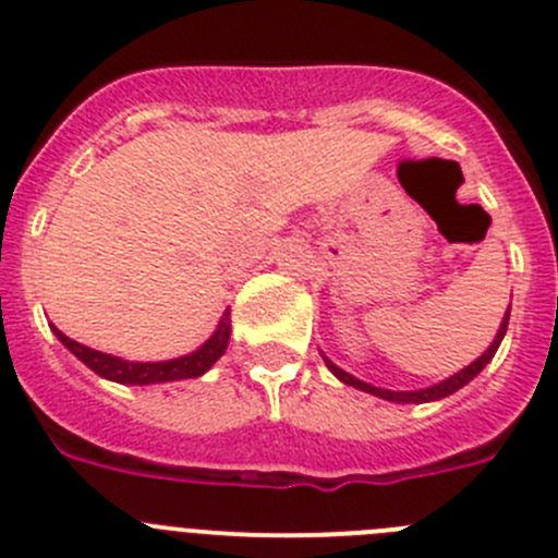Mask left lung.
I'll use <instances>...</instances> for the list:
<instances>
[{
    "label": "left lung",
    "instance_id": "8db88e82",
    "mask_svg": "<svg viewBox=\"0 0 558 558\" xmlns=\"http://www.w3.org/2000/svg\"><path fill=\"white\" fill-rule=\"evenodd\" d=\"M509 311H511V305H509ZM509 311H506L504 323H500L498 336H495V341H492L489 348L484 350V355H478V359H475L473 364H470V366H464V369H461V373L450 375L448 380H441V384L428 386V389H416V391H391V389H378V386L364 384V380H359V378H355V375L344 373V369H341V366H336L333 361L325 359V355H323V359H325V364H328L330 373H333L336 378L341 380V384L355 386V389H361V391H369V395H375V398L391 400V403H430V400H441V398H448V395H453V391H459L461 386L470 384V380H473L475 375H478L481 369H484V366L489 364L492 355L498 353L500 341H504V336H506V328H509Z\"/></svg>",
    "mask_w": 558,
    "mask_h": 558
}]
</instances>
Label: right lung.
<instances>
[{"mask_svg":"<svg viewBox=\"0 0 558 558\" xmlns=\"http://www.w3.org/2000/svg\"><path fill=\"white\" fill-rule=\"evenodd\" d=\"M54 336H58L80 361H83L88 369H94L97 375L108 380H117V384H130V386H147V384H169V380H183V378H199L203 373H208L210 366L217 364L219 355L228 350L230 341V319L225 314V319L219 323L217 333L205 341L203 348L194 350L189 355H180L172 361H124L117 355L99 353V350L85 348L80 341L69 339L66 333H60L52 325Z\"/></svg>","mask_w":558,"mask_h":558,"instance_id":"1","label":"right lung"}]
</instances>
